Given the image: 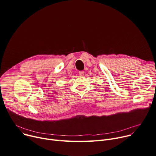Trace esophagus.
Listing matches in <instances>:
<instances>
[{"label": "esophagus", "instance_id": "1", "mask_svg": "<svg viewBox=\"0 0 156 156\" xmlns=\"http://www.w3.org/2000/svg\"><path fill=\"white\" fill-rule=\"evenodd\" d=\"M79 75H80V76H83L84 75V72H83V71H80V72H79Z\"/></svg>", "mask_w": 156, "mask_h": 156}]
</instances>
